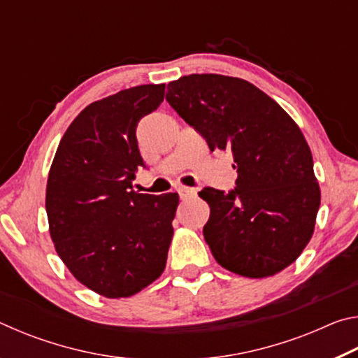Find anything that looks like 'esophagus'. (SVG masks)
I'll return each instance as SVG.
<instances>
[{
  "label": "esophagus",
  "instance_id": "34e87169",
  "mask_svg": "<svg viewBox=\"0 0 358 358\" xmlns=\"http://www.w3.org/2000/svg\"><path fill=\"white\" fill-rule=\"evenodd\" d=\"M177 191H178V194H180V197H181V199H185V197L191 196V194L196 192V191L192 189V187H187V186H178V187H177Z\"/></svg>",
  "mask_w": 358,
  "mask_h": 358
}]
</instances>
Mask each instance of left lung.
<instances>
[{
	"mask_svg": "<svg viewBox=\"0 0 358 358\" xmlns=\"http://www.w3.org/2000/svg\"><path fill=\"white\" fill-rule=\"evenodd\" d=\"M172 108L207 141L230 150L237 187L199 192L210 205L203 237L216 262L245 278L280 273L313 237L320 187L299 124L238 77L191 74L167 85Z\"/></svg>",
	"mask_w": 358,
	"mask_h": 358,
	"instance_id": "left-lung-1",
	"label": "left lung"
}]
</instances>
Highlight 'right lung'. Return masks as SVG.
<instances>
[{
	"label": "right lung",
	"mask_w": 358,
	"mask_h": 358,
	"mask_svg": "<svg viewBox=\"0 0 358 358\" xmlns=\"http://www.w3.org/2000/svg\"><path fill=\"white\" fill-rule=\"evenodd\" d=\"M166 85H141L92 102L66 129L45 189L48 232L78 282L128 299L162 275L178 194L132 189L143 159L136 128L164 101Z\"/></svg>",
	"instance_id": "obj_1"
}]
</instances>
